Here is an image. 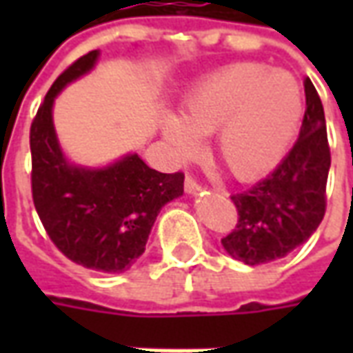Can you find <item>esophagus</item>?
Returning a JSON list of instances; mask_svg holds the SVG:
<instances>
[{"mask_svg":"<svg viewBox=\"0 0 353 353\" xmlns=\"http://www.w3.org/2000/svg\"><path fill=\"white\" fill-rule=\"evenodd\" d=\"M202 189H204V187H202V185H200L199 181L194 179V177L192 176L185 177V191L191 192V194H196V192H200Z\"/></svg>","mask_w":353,"mask_h":353,"instance_id":"obj_1","label":"esophagus"}]
</instances>
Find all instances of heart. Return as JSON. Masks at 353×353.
Masks as SVG:
<instances>
[{
    "instance_id": "obj_1",
    "label": "heart",
    "mask_w": 353,
    "mask_h": 353,
    "mask_svg": "<svg viewBox=\"0 0 353 353\" xmlns=\"http://www.w3.org/2000/svg\"><path fill=\"white\" fill-rule=\"evenodd\" d=\"M303 111V92L293 75L257 62H236L192 88L181 119L166 117L162 130L179 159L199 153V136L215 134L219 162L248 181L272 172L288 154Z\"/></svg>"
}]
</instances>
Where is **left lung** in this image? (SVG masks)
Returning <instances> with one entry per match:
<instances>
[{"label":"left lung","mask_w":353,"mask_h":353,"mask_svg":"<svg viewBox=\"0 0 353 353\" xmlns=\"http://www.w3.org/2000/svg\"><path fill=\"white\" fill-rule=\"evenodd\" d=\"M304 94L306 111L295 145L265 179L230 196L238 221L221 244L245 265L285 257L314 234L325 215L331 166L325 113L308 77Z\"/></svg>","instance_id":"8db88e82"}]
</instances>
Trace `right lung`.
I'll return each mask as SVG.
<instances>
[{"label":"right lung","mask_w":353,"mask_h":353,"mask_svg":"<svg viewBox=\"0 0 353 353\" xmlns=\"http://www.w3.org/2000/svg\"><path fill=\"white\" fill-rule=\"evenodd\" d=\"M98 50L58 75L30 128L32 196L43 227L65 257L100 272H124L145 252L161 208L183 194V172L162 174L138 154L90 170L65 161L52 124V103L62 88L90 72Z\"/></svg>","instance_id":"right-lung-1"}]
</instances>
